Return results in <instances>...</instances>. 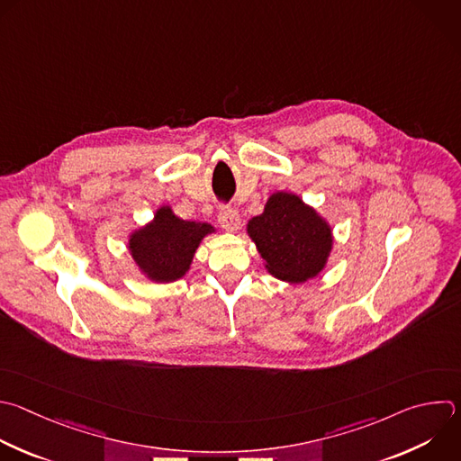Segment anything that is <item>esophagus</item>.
I'll return each instance as SVG.
<instances>
[{"mask_svg": "<svg viewBox=\"0 0 461 461\" xmlns=\"http://www.w3.org/2000/svg\"><path fill=\"white\" fill-rule=\"evenodd\" d=\"M219 224L230 231V233H235L239 228H240V217H239V212L233 210V208H222L219 212Z\"/></svg>", "mask_w": 461, "mask_h": 461, "instance_id": "34e87169", "label": "esophagus"}]
</instances>
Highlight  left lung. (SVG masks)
<instances>
[{
  "label": "left lung",
  "instance_id": "1",
  "mask_svg": "<svg viewBox=\"0 0 461 461\" xmlns=\"http://www.w3.org/2000/svg\"><path fill=\"white\" fill-rule=\"evenodd\" d=\"M266 271L302 284L324 271L333 251V228L324 215L291 192H273L264 212L246 224Z\"/></svg>",
  "mask_w": 461,
  "mask_h": 461
}]
</instances>
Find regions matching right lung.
Returning <instances> with one entry per match:
<instances>
[{"label":"right lung","mask_w":461,"mask_h":461,"mask_svg":"<svg viewBox=\"0 0 461 461\" xmlns=\"http://www.w3.org/2000/svg\"><path fill=\"white\" fill-rule=\"evenodd\" d=\"M212 233L217 230L210 222L185 221L163 204L149 222L128 235L126 246L144 278L168 284L190 271L197 248Z\"/></svg>","instance_id":"obj_1"}]
</instances>
